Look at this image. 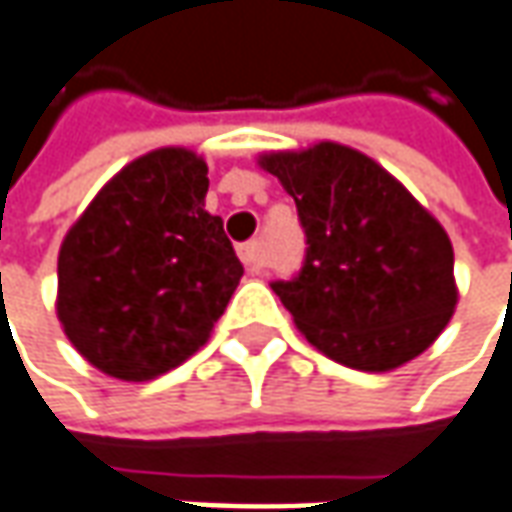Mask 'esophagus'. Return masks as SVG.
Returning a JSON list of instances; mask_svg holds the SVG:
<instances>
[{
  "label": "esophagus",
  "mask_w": 512,
  "mask_h": 512,
  "mask_svg": "<svg viewBox=\"0 0 512 512\" xmlns=\"http://www.w3.org/2000/svg\"><path fill=\"white\" fill-rule=\"evenodd\" d=\"M238 257L243 260V266L249 271H260L263 269V252H260V243L249 241L238 246Z\"/></svg>",
  "instance_id": "esophagus-1"
}]
</instances>
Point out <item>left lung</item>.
<instances>
[{
	"mask_svg": "<svg viewBox=\"0 0 512 512\" xmlns=\"http://www.w3.org/2000/svg\"><path fill=\"white\" fill-rule=\"evenodd\" d=\"M257 165L294 198L308 238L300 274L271 283L302 336L364 373L431 347L460 300L440 221L375 159L339 142L269 151Z\"/></svg>",
	"mask_w": 512,
	"mask_h": 512,
	"instance_id": "1",
	"label": "left lung"
}]
</instances>
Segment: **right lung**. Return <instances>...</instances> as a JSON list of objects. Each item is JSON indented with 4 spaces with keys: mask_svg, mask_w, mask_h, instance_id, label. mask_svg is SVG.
<instances>
[{
    "mask_svg": "<svg viewBox=\"0 0 512 512\" xmlns=\"http://www.w3.org/2000/svg\"><path fill=\"white\" fill-rule=\"evenodd\" d=\"M207 162L156 148L100 187L58 252V322L100 373L151 381L204 347L241 283Z\"/></svg>",
    "mask_w": 512,
    "mask_h": 512,
    "instance_id": "add662e5",
    "label": "right lung"
}]
</instances>
